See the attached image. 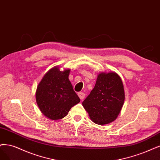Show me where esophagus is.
Listing matches in <instances>:
<instances>
[{
	"mask_svg": "<svg viewBox=\"0 0 160 160\" xmlns=\"http://www.w3.org/2000/svg\"><path fill=\"white\" fill-rule=\"evenodd\" d=\"M78 95L79 96V98H80V99H83L85 98V93L84 92H79L78 93Z\"/></svg>",
	"mask_w": 160,
	"mask_h": 160,
	"instance_id": "esophagus-1",
	"label": "esophagus"
}]
</instances>
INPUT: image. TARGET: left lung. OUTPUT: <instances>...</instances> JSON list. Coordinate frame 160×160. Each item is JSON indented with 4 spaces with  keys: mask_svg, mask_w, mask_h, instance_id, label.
<instances>
[{
    "mask_svg": "<svg viewBox=\"0 0 160 160\" xmlns=\"http://www.w3.org/2000/svg\"><path fill=\"white\" fill-rule=\"evenodd\" d=\"M125 101L122 80L115 72L101 73L90 93L82 102L91 120L98 125L116 119Z\"/></svg>",
    "mask_w": 160,
    "mask_h": 160,
    "instance_id": "left-lung-1",
    "label": "left lung"
}]
</instances>
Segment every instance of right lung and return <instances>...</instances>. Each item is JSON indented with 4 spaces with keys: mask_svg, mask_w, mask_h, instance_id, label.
Instances as JSON below:
<instances>
[{
    "mask_svg": "<svg viewBox=\"0 0 160 160\" xmlns=\"http://www.w3.org/2000/svg\"><path fill=\"white\" fill-rule=\"evenodd\" d=\"M70 70L54 67L47 72L37 88L36 102L42 113L52 120L62 119L80 102L68 79Z\"/></svg>",
    "mask_w": 160,
    "mask_h": 160,
    "instance_id": "obj_1",
    "label": "right lung"
}]
</instances>
